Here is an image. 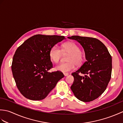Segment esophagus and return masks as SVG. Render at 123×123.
Returning <instances> with one entry per match:
<instances>
[{"label":"esophagus","mask_w":123,"mask_h":123,"mask_svg":"<svg viewBox=\"0 0 123 123\" xmlns=\"http://www.w3.org/2000/svg\"><path fill=\"white\" fill-rule=\"evenodd\" d=\"M64 76H68V75H69V74H68V73H64Z\"/></svg>","instance_id":"esophagus-1"}]
</instances>
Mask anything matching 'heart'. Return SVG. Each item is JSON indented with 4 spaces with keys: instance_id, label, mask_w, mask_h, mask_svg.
<instances>
[{
    "instance_id": "heart-1",
    "label": "heart",
    "mask_w": 123,
    "mask_h": 123,
    "mask_svg": "<svg viewBox=\"0 0 123 123\" xmlns=\"http://www.w3.org/2000/svg\"><path fill=\"white\" fill-rule=\"evenodd\" d=\"M62 51L70 53L67 59L68 62L56 66L55 67V69L57 71L67 73L74 70L75 64L78 66L82 64L83 55L81 52L80 47L77 44L72 42L64 43L62 45V51L58 46L54 45L49 52V56L52 61L54 63H58L61 59Z\"/></svg>"
}]
</instances>
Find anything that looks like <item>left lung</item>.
<instances>
[{"label": "left lung", "mask_w": 123, "mask_h": 123, "mask_svg": "<svg viewBox=\"0 0 123 123\" xmlns=\"http://www.w3.org/2000/svg\"><path fill=\"white\" fill-rule=\"evenodd\" d=\"M68 38L81 44L87 60L72 74L74 81L71 89L79 100L83 102L92 101L105 91L111 80V56L106 46L98 39L80 36ZM79 73L85 75L81 76Z\"/></svg>", "instance_id": "left-lung-1"}]
</instances>
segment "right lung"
I'll list each match as a JSON object with an SVG mask.
<instances>
[{"label":"right lung","instance_id":"add662e5","mask_svg":"<svg viewBox=\"0 0 123 123\" xmlns=\"http://www.w3.org/2000/svg\"><path fill=\"white\" fill-rule=\"evenodd\" d=\"M64 39L63 36L37 34L26 40L16 49L12 70L18 90L25 97L42 100L64 77L61 72L49 70L53 67L49 50Z\"/></svg>","mask_w":123,"mask_h":123}]
</instances>
